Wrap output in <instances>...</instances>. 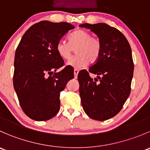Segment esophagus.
Wrapping results in <instances>:
<instances>
[{
	"label": "esophagus",
	"instance_id": "obj_1",
	"mask_svg": "<svg viewBox=\"0 0 150 150\" xmlns=\"http://www.w3.org/2000/svg\"><path fill=\"white\" fill-rule=\"evenodd\" d=\"M78 72H79V70H78V69H74V75H75V78H76V77L78 76Z\"/></svg>",
	"mask_w": 150,
	"mask_h": 150
}]
</instances>
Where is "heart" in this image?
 Listing matches in <instances>:
<instances>
[{
  "mask_svg": "<svg viewBox=\"0 0 150 150\" xmlns=\"http://www.w3.org/2000/svg\"><path fill=\"white\" fill-rule=\"evenodd\" d=\"M76 56L70 58L67 64L80 69L86 66L88 61L94 62L98 59L101 51L100 40L91 37L88 32L84 30H77L68 36V42L60 40L56 45V52L62 59H68L71 56L73 48Z\"/></svg>",
  "mask_w": 150,
  "mask_h": 150,
  "instance_id": "b5f03b06",
  "label": "heart"
}]
</instances>
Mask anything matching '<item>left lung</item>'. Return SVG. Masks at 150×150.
<instances>
[{
  "mask_svg": "<svg viewBox=\"0 0 150 150\" xmlns=\"http://www.w3.org/2000/svg\"><path fill=\"white\" fill-rule=\"evenodd\" d=\"M95 33L101 51L88 71L97 75L92 79L86 70L78 73L81 104L93 120L105 121L117 115L128 98L133 75L132 51L125 36L105 23L80 25Z\"/></svg>",
  "mask_w": 150,
  "mask_h": 150,
  "instance_id": "obj_1",
  "label": "left lung"
}]
</instances>
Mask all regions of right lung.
<instances>
[{
    "instance_id": "obj_1",
    "label": "right lung",
    "mask_w": 150,
    "mask_h": 150,
    "mask_svg": "<svg viewBox=\"0 0 150 150\" xmlns=\"http://www.w3.org/2000/svg\"><path fill=\"white\" fill-rule=\"evenodd\" d=\"M75 28L65 22L41 21L29 28L22 37L14 56V88L25 114L36 121H46L60 108V92L74 71L64 65L56 52L62 36Z\"/></svg>"
}]
</instances>
